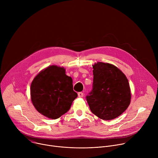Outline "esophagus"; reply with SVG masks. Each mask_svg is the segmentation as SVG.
<instances>
[{
	"instance_id": "34e87169",
	"label": "esophagus",
	"mask_w": 158,
	"mask_h": 158,
	"mask_svg": "<svg viewBox=\"0 0 158 158\" xmlns=\"http://www.w3.org/2000/svg\"><path fill=\"white\" fill-rule=\"evenodd\" d=\"M78 96H79V98H82V97L84 96V94H83V93H82V92H79V93H78Z\"/></svg>"
}]
</instances>
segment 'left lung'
<instances>
[{"mask_svg":"<svg viewBox=\"0 0 158 158\" xmlns=\"http://www.w3.org/2000/svg\"><path fill=\"white\" fill-rule=\"evenodd\" d=\"M93 68V88L85 97L89 108L100 119H115L130 104L128 80L121 71L110 64L98 62Z\"/></svg>","mask_w":158,"mask_h":158,"instance_id":"1","label":"left lung"}]
</instances>
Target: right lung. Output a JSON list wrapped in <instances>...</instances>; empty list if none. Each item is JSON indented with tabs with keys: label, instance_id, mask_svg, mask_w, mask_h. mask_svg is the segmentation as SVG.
Listing matches in <instances>:
<instances>
[{
	"label": "right lung",
	"instance_id": "right-lung-1",
	"mask_svg": "<svg viewBox=\"0 0 158 158\" xmlns=\"http://www.w3.org/2000/svg\"><path fill=\"white\" fill-rule=\"evenodd\" d=\"M31 96L38 112L48 118L56 119L69 110L77 94L73 90L72 78L65 74L63 67L51 65L34 79Z\"/></svg>",
	"mask_w": 158,
	"mask_h": 158
}]
</instances>
